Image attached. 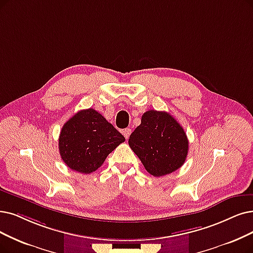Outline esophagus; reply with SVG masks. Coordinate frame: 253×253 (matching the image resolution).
Here are the masks:
<instances>
[{
    "label": "esophagus",
    "instance_id": "34e87169",
    "mask_svg": "<svg viewBox=\"0 0 253 253\" xmlns=\"http://www.w3.org/2000/svg\"><path fill=\"white\" fill-rule=\"evenodd\" d=\"M130 132H132V130H130L129 128H126V129L123 130V134H124V136L126 137V139H128V137H129V135H130Z\"/></svg>",
    "mask_w": 253,
    "mask_h": 253
}]
</instances>
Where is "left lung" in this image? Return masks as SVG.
Returning <instances> with one entry per match:
<instances>
[{
    "instance_id": "1",
    "label": "left lung",
    "mask_w": 253,
    "mask_h": 253,
    "mask_svg": "<svg viewBox=\"0 0 253 253\" xmlns=\"http://www.w3.org/2000/svg\"><path fill=\"white\" fill-rule=\"evenodd\" d=\"M128 145L148 173L164 176L185 163L189 141L184 128L164 111L149 110L130 134Z\"/></svg>"
}]
</instances>
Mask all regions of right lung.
Here are the masks:
<instances>
[{
    "instance_id": "add662e5",
    "label": "right lung",
    "mask_w": 253,
    "mask_h": 253,
    "mask_svg": "<svg viewBox=\"0 0 253 253\" xmlns=\"http://www.w3.org/2000/svg\"><path fill=\"white\" fill-rule=\"evenodd\" d=\"M125 137L94 109L81 110L64 124L59 150L64 163L80 173H91Z\"/></svg>"
}]
</instances>
